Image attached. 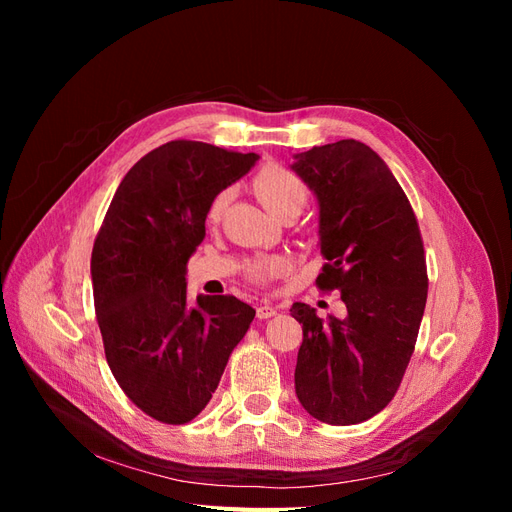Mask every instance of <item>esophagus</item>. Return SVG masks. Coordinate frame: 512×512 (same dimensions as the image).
I'll list each match as a JSON object with an SVG mask.
<instances>
[{"label": "esophagus", "instance_id": "1", "mask_svg": "<svg viewBox=\"0 0 512 512\" xmlns=\"http://www.w3.org/2000/svg\"><path fill=\"white\" fill-rule=\"evenodd\" d=\"M275 314H277V307L271 305V303H260L258 309H256V316H258L260 320H267V318H271V316H275Z\"/></svg>", "mask_w": 512, "mask_h": 512}]
</instances>
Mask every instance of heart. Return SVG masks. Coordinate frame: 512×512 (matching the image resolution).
Listing matches in <instances>:
<instances>
[{
  "label": "heart",
  "instance_id": "b5f03b06",
  "mask_svg": "<svg viewBox=\"0 0 512 512\" xmlns=\"http://www.w3.org/2000/svg\"><path fill=\"white\" fill-rule=\"evenodd\" d=\"M252 188L262 207H265L269 213H273L275 218L286 211H301L307 200L305 183L297 175L290 173L288 168L277 166V164L262 166L252 181ZM224 205H226V194L215 196L209 207V218L218 220ZM282 271H284V260L280 258H265L252 265V275L260 282L271 280V277L280 275Z\"/></svg>",
  "mask_w": 512,
  "mask_h": 512
}]
</instances>
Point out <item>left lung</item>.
I'll return each instance as SVG.
<instances>
[{"instance_id": "obj_1", "label": "left lung", "mask_w": 512, "mask_h": 512, "mask_svg": "<svg viewBox=\"0 0 512 512\" xmlns=\"http://www.w3.org/2000/svg\"><path fill=\"white\" fill-rule=\"evenodd\" d=\"M318 200L320 290H339L348 316L322 320L305 303L294 369L301 406L329 425H356L395 397L427 301L421 230L389 166L346 138L297 153L290 166Z\"/></svg>"}]
</instances>
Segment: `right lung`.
I'll list each match as a JSON object with an SVG mask.
<instances>
[{
  "label": "right lung",
  "instance_id": "add662e5",
  "mask_svg": "<svg viewBox=\"0 0 512 512\" xmlns=\"http://www.w3.org/2000/svg\"><path fill=\"white\" fill-rule=\"evenodd\" d=\"M256 160L170 141L128 170L104 215L91 252L104 354L123 393L156 421L183 425L205 410L256 316L230 294H200L188 305L185 290L213 198Z\"/></svg>",
  "mask_w": 512,
  "mask_h": 512
}]
</instances>
